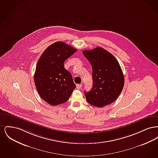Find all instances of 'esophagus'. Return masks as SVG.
<instances>
[{
    "label": "esophagus",
    "mask_w": 158,
    "mask_h": 158,
    "mask_svg": "<svg viewBox=\"0 0 158 158\" xmlns=\"http://www.w3.org/2000/svg\"><path fill=\"white\" fill-rule=\"evenodd\" d=\"M82 84H77L76 85V88L77 89H80L82 88Z\"/></svg>",
    "instance_id": "esophagus-1"
}]
</instances>
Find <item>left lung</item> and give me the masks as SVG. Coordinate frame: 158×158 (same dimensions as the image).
I'll use <instances>...</instances> for the list:
<instances>
[{
	"label": "left lung",
	"mask_w": 158,
	"mask_h": 158,
	"mask_svg": "<svg viewBox=\"0 0 158 158\" xmlns=\"http://www.w3.org/2000/svg\"><path fill=\"white\" fill-rule=\"evenodd\" d=\"M92 68L93 86L85 95L90 105L102 107L114 102L124 85V77L119 63L112 54L97 47L83 51Z\"/></svg>",
	"instance_id": "8db88e82"
}]
</instances>
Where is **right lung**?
<instances>
[{
    "instance_id": "1",
    "label": "right lung",
    "mask_w": 158,
    "mask_h": 158,
    "mask_svg": "<svg viewBox=\"0 0 158 158\" xmlns=\"http://www.w3.org/2000/svg\"><path fill=\"white\" fill-rule=\"evenodd\" d=\"M76 51L65 43L57 41L48 47L38 61L35 85L41 98L50 105L66 102L75 88L71 73L64 68V62Z\"/></svg>"
}]
</instances>
